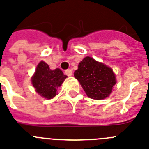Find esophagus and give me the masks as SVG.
<instances>
[{
  "label": "esophagus",
  "mask_w": 149,
  "mask_h": 149,
  "mask_svg": "<svg viewBox=\"0 0 149 149\" xmlns=\"http://www.w3.org/2000/svg\"><path fill=\"white\" fill-rule=\"evenodd\" d=\"M65 73L67 76H72V70H66L65 71Z\"/></svg>",
  "instance_id": "obj_1"
}]
</instances>
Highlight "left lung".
<instances>
[{
	"instance_id": "1",
	"label": "left lung",
	"mask_w": 149,
	"mask_h": 149,
	"mask_svg": "<svg viewBox=\"0 0 149 149\" xmlns=\"http://www.w3.org/2000/svg\"><path fill=\"white\" fill-rule=\"evenodd\" d=\"M74 76L87 97L91 99L103 100L108 97L116 84L113 70L89 56L79 63Z\"/></svg>"
}]
</instances>
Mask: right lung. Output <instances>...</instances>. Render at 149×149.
<instances>
[{"label": "right lung", "mask_w": 149, "mask_h": 149, "mask_svg": "<svg viewBox=\"0 0 149 149\" xmlns=\"http://www.w3.org/2000/svg\"><path fill=\"white\" fill-rule=\"evenodd\" d=\"M66 77L60 69L50 70L47 63L41 61L31 77V83L39 95L49 100L58 94L57 90Z\"/></svg>", "instance_id": "obj_1"}]
</instances>
